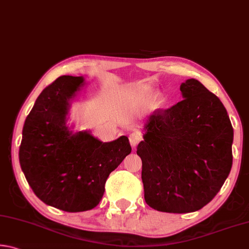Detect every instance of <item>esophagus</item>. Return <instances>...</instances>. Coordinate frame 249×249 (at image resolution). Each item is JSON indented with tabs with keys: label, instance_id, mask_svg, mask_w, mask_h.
I'll list each match as a JSON object with an SVG mask.
<instances>
[{
	"label": "esophagus",
	"instance_id": "1",
	"mask_svg": "<svg viewBox=\"0 0 249 249\" xmlns=\"http://www.w3.org/2000/svg\"><path fill=\"white\" fill-rule=\"evenodd\" d=\"M128 138L130 145L133 147H136L142 141V135L140 130H133V132H130Z\"/></svg>",
	"mask_w": 249,
	"mask_h": 249
}]
</instances>
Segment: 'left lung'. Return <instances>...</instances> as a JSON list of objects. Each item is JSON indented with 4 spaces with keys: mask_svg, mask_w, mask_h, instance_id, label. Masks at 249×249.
Masks as SVG:
<instances>
[{
    "mask_svg": "<svg viewBox=\"0 0 249 249\" xmlns=\"http://www.w3.org/2000/svg\"><path fill=\"white\" fill-rule=\"evenodd\" d=\"M180 91L182 101L149 116L137 146L146 203L167 213L203 208L233 163L234 132L221 100L196 79Z\"/></svg>",
    "mask_w": 249,
    "mask_h": 249,
    "instance_id": "1",
    "label": "left lung"
}]
</instances>
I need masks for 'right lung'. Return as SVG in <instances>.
I'll list each match as a JSON object with an SVG mask.
<instances>
[{"mask_svg": "<svg viewBox=\"0 0 249 249\" xmlns=\"http://www.w3.org/2000/svg\"><path fill=\"white\" fill-rule=\"evenodd\" d=\"M83 82L82 77L62 75L45 88L25 121L18 153L37 197L66 212L95 208L107 177L132 151L126 136L103 142L87 130L70 132V100Z\"/></svg>", "mask_w": 249, "mask_h": 249, "instance_id": "obj_1", "label": "right lung"}]
</instances>
